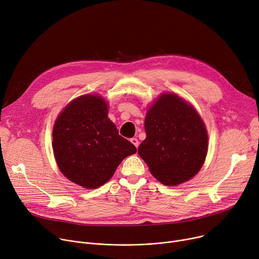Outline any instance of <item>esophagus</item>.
<instances>
[{
    "mask_svg": "<svg viewBox=\"0 0 259 259\" xmlns=\"http://www.w3.org/2000/svg\"><path fill=\"white\" fill-rule=\"evenodd\" d=\"M131 142L138 148V146H139V141H138L137 138H132V139H131Z\"/></svg>",
    "mask_w": 259,
    "mask_h": 259,
    "instance_id": "34e87169",
    "label": "esophagus"
}]
</instances>
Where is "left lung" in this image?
I'll use <instances>...</instances> for the list:
<instances>
[{
	"label": "left lung",
	"mask_w": 259,
	"mask_h": 259,
	"mask_svg": "<svg viewBox=\"0 0 259 259\" xmlns=\"http://www.w3.org/2000/svg\"><path fill=\"white\" fill-rule=\"evenodd\" d=\"M146 139L138 153L158 182L177 186L201 169L207 153V132L192 105L164 93L145 118Z\"/></svg>",
	"instance_id": "obj_1"
}]
</instances>
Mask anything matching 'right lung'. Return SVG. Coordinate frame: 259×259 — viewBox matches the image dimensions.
Returning a JSON list of instances; mask_svg holds the SVG:
<instances>
[{
  "mask_svg": "<svg viewBox=\"0 0 259 259\" xmlns=\"http://www.w3.org/2000/svg\"><path fill=\"white\" fill-rule=\"evenodd\" d=\"M53 150L59 169L86 189L106 184L124 157L137 148L118 134L108 117V104L97 94L82 95L58 116Z\"/></svg>",
  "mask_w": 259,
  "mask_h": 259,
  "instance_id": "1",
  "label": "right lung"
}]
</instances>
